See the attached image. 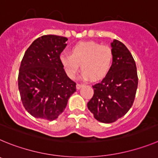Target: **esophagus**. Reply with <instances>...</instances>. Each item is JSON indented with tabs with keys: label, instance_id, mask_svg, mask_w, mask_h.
I'll use <instances>...</instances> for the list:
<instances>
[{
	"label": "esophagus",
	"instance_id": "esophagus-1",
	"mask_svg": "<svg viewBox=\"0 0 158 158\" xmlns=\"http://www.w3.org/2000/svg\"><path fill=\"white\" fill-rule=\"evenodd\" d=\"M84 86V85L82 84V83H81V84H80V83H77V85H76V88H77V89H80V88L82 87V86Z\"/></svg>",
	"mask_w": 158,
	"mask_h": 158
}]
</instances>
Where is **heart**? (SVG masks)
I'll use <instances>...</instances> for the list:
<instances>
[{
	"mask_svg": "<svg viewBox=\"0 0 158 158\" xmlns=\"http://www.w3.org/2000/svg\"><path fill=\"white\" fill-rule=\"evenodd\" d=\"M60 60L67 75L73 79L81 69L84 78L93 81L103 79L109 73L113 61V51L107 45L95 42H80L71 49V54L63 52Z\"/></svg>",
	"mask_w": 158,
	"mask_h": 158,
	"instance_id": "obj_1",
	"label": "heart"
}]
</instances>
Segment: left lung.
I'll return each instance as SVG.
<instances>
[{
    "instance_id": "1",
    "label": "left lung",
    "mask_w": 158,
    "mask_h": 158,
    "mask_svg": "<svg viewBox=\"0 0 158 158\" xmlns=\"http://www.w3.org/2000/svg\"><path fill=\"white\" fill-rule=\"evenodd\" d=\"M113 61L109 73L93 85L94 95L87 107L94 117L102 123H113L124 116L133 105L138 87L135 60L120 41L111 43Z\"/></svg>"
}]
</instances>
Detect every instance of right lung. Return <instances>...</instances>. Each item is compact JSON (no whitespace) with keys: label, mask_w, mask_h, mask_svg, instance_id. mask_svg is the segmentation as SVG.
I'll return each mask as SVG.
<instances>
[{"label":"right lung","mask_w":158,"mask_h":158,"mask_svg":"<svg viewBox=\"0 0 158 158\" xmlns=\"http://www.w3.org/2000/svg\"><path fill=\"white\" fill-rule=\"evenodd\" d=\"M67 41L65 37L43 35L24 53L18 86L23 105L34 117L56 120L76 91V83L67 76L60 60Z\"/></svg>","instance_id":"add662e5"}]
</instances>
